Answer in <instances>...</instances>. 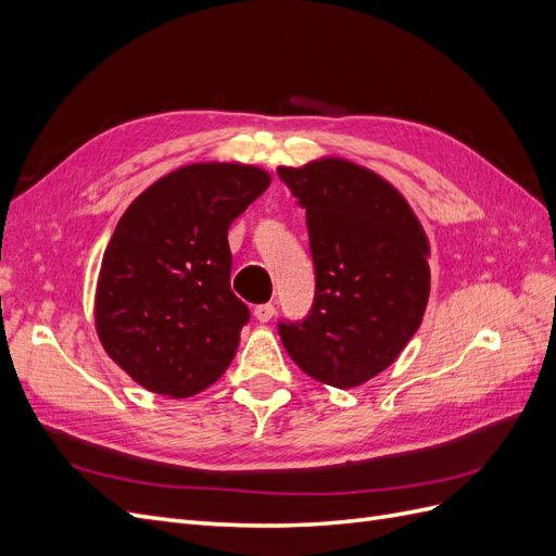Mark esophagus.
Here are the masks:
<instances>
[{
	"mask_svg": "<svg viewBox=\"0 0 556 556\" xmlns=\"http://www.w3.org/2000/svg\"><path fill=\"white\" fill-rule=\"evenodd\" d=\"M255 317L260 319V323H268V319L274 317V313H276V306L274 304H260V306H255Z\"/></svg>",
	"mask_w": 556,
	"mask_h": 556,
	"instance_id": "esophagus-1",
	"label": "esophagus"
}]
</instances>
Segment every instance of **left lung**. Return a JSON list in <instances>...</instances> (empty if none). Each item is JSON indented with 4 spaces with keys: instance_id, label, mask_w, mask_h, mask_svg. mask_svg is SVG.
<instances>
[{
    "instance_id": "left-lung-1",
    "label": "left lung",
    "mask_w": 556,
    "mask_h": 556,
    "mask_svg": "<svg viewBox=\"0 0 556 556\" xmlns=\"http://www.w3.org/2000/svg\"><path fill=\"white\" fill-rule=\"evenodd\" d=\"M280 180L306 208L315 268L313 306L278 319L301 371L331 387H355L390 366L422 325L429 299L427 237L390 182L345 160Z\"/></svg>"
}]
</instances>
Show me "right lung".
I'll list each match as a JSON object with an SVG mask.
<instances>
[{
    "label": "right lung",
    "instance_id": "add662e5",
    "mask_svg": "<svg viewBox=\"0 0 556 556\" xmlns=\"http://www.w3.org/2000/svg\"><path fill=\"white\" fill-rule=\"evenodd\" d=\"M268 188L243 164H190L131 201L99 271L94 317L109 357L169 396L225 374L250 311L231 292V223Z\"/></svg>",
    "mask_w": 556,
    "mask_h": 556
}]
</instances>
